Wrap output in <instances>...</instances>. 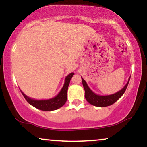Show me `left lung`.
Returning a JSON list of instances; mask_svg holds the SVG:
<instances>
[{"mask_svg":"<svg viewBox=\"0 0 147 147\" xmlns=\"http://www.w3.org/2000/svg\"><path fill=\"white\" fill-rule=\"evenodd\" d=\"M130 78H131V77H129L127 84H126L125 86L123 88L122 90L118 91L116 93L113 94V95L102 96L94 93V92L89 88L88 86L87 85L86 81L82 77V84H83V86L84 88V90H85V98L87 100L88 102L95 106L105 107V106L112 105V104H113L115 102H117L118 99L123 95V94L124 93V92L126 91V88L128 86V84H129Z\"/></svg>","mask_w":147,"mask_h":147,"instance_id":"1","label":"left lung"}]
</instances>
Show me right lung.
<instances>
[{
	"instance_id": "obj_1",
	"label": "right lung",
	"mask_w": 147,
	"mask_h": 147,
	"mask_svg": "<svg viewBox=\"0 0 147 147\" xmlns=\"http://www.w3.org/2000/svg\"><path fill=\"white\" fill-rule=\"evenodd\" d=\"M75 74L73 72L69 74V75L65 77V83L62 89L61 90L59 93L57 95L56 97L54 98L46 99V100H35V99H31L28 97L23 93L21 90V93L23 94V97L26 99V101L33 106L34 107L36 108V109H39L41 111H50L57 110V109H59V108L63 106L65 104L67 101V91H68V86L70 84V79L72 77V76Z\"/></svg>"
}]
</instances>
